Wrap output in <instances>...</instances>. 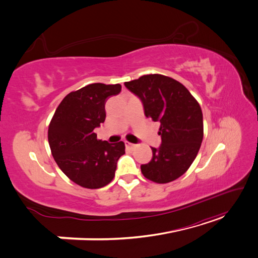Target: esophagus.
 I'll return each mask as SVG.
<instances>
[{
  "mask_svg": "<svg viewBox=\"0 0 258 258\" xmlns=\"http://www.w3.org/2000/svg\"><path fill=\"white\" fill-rule=\"evenodd\" d=\"M126 143V147H128V148H130V150H135L136 148V144H132V143H130V142H124Z\"/></svg>",
  "mask_w": 258,
  "mask_h": 258,
  "instance_id": "obj_1",
  "label": "esophagus"
}]
</instances>
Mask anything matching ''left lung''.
<instances>
[{
  "label": "left lung",
  "mask_w": 258,
  "mask_h": 258,
  "mask_svg": "<svg viewBox=\"0 0 258 258\" xmlns=\"http://www.w3.org/2000/svg\"><path fill=\"white\" fill-rule=\"evenodd\" d=\"M141 99L147 118L160 122L159 148L152 147V160L142 174L158 184L182 176L197 157L204 139L202 111L183 84L161 74H147L124 83Z\"/></svg>",
  "instance_id": "8db88e82"
}]
</instances>
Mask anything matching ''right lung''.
<instances>
[{
    "label": "right lung",
    "mask_w": 258,
    "mask_h": 258,
    "mask_svg": "<svg viewBox=\"0 0 258 258\" xmlns=\"http://www.w3.org/2000/svg\"><path fill=\"white\" fill-rule=\"evenodd\" d=\"M120 90L119 84H89L67 95L50 120L48 143L54 161L72 182L85 188L111 183L117 160L124 154L122 141H101L93 131L105 120L106 100Z\"/></svg>",
    "instance_id": "1"
}]
</instances>
